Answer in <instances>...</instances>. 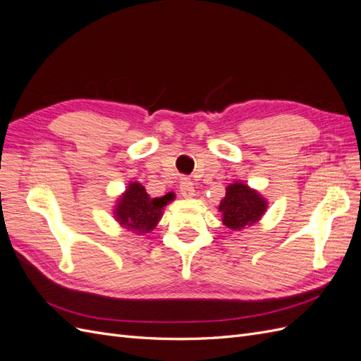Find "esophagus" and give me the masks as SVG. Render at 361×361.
Returning a JSON list of instances; mask_svg holds the SVG:
<instances>
[{"instance_id":"obj_1","label":"esophagus","mask_w":361,"mask_h":361,"mask_svg":"<svg viewBox=\"0 0 361 361\" xmlns=\"http://www.w3.org/2000/svg\"><path fill=\"white\" fill-rule=\"evenodd\" d=\"M180 194H182V197H185V199H191V197H194V195H195L194 185H192V182L190 179L183 178L180 180Z\"/></svg>"}]
</instances>
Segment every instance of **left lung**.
<instances>
[{
	"instance_id": "1",
	"label": "left lung",
	"mask_w": 361,
	"mask_h": 361,
	"mask_svg": "<svg viewBox=\"0 0 361 361\" xmlns=\"http://www.w3.org/2000/svg\"><path fill=\"white\" fill-rule=\"evenodd\" d=\"M267 209L268 200L264 195L239 180L226 187V195L218 204L223 224L233 232L259 223Z\"/></svg>"
}]
</instances>
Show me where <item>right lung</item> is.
I'll return each instance as SVG.
<instances>
[{
    "mask_svg": "<svg viewBox=\"0 0 361 361\" xmlns=\"http://www.w3.org/2000/svg\"><path fill=\"white\" fill-rule=\"evenodd\" d=\"M171 200H174L173 192L154 199L140 182H129L126 190L116 200L114 220L128 232L135 235L150 233L162 218L164 207Z\"/></svg>",
    "mask_w": 361,
    "mask_h": 361,
    "instance_id": "right-lung-1",
    "label": "right lung"
}]
</instances>
